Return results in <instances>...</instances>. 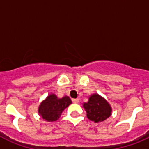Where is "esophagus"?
Returning <instances> with one entry per match:
<instances>
[{"instance_id": "1", "label": "esophagus", "mask_w": 149, "mask_h": 149, "mask_svg": "<svg viewBox=\"0 0 149 149\" xmlns=\"http://www.w3.org/2000/svg\"><path fill=\"white\" fill-rule=\"evenodd\" d=\"M72 102H73V103H75V104L79 103V99H78V98H73V99H72Z\"/></svg>"}]
</instances>
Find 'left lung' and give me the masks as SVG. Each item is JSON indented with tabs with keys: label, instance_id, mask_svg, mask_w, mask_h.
Here are the masks:
<instances>
[{
	"label": "left lung",
	"instance_id": "left-lung-1",
	"mask_svg": "<svg viewBox=\"0 0 149 149\" xmlns=\"http://www.w3.org/2000/svg\"><path fill=\"white\" fill-rule=\"evenodd\" d=\"M84 107L88 119L97 123L103 122L111 115L112 109L108 102L98 94L91 95L88 102L84 104Z\"/></svg>",
	"mask_w": 149,
	"mask_h": 149
}]
</instances>
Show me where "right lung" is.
<instances>
[{"label":"right lung","instance_id":"1","mask_svg":"<svg viewBox=\"0 0 149 149\" xmlns=\"http://www.w3.org/2000/svg\"><path fill=\"white\" fill-rule=\"evenodd\" d=\"M72 104V101L65 96L58 98L55 95H51L43 101L39 107V113L48 122H54L60 118L63 111Z\"/></svg>","mask_w":149,"mask_h":149}]
</instances>
